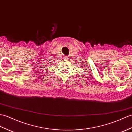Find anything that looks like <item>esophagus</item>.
Returning <instances> with one entry per match:
<instances>
[{"instance_id":"esophagus-1","label":"esophagus","mask_w":132,"mask_h":132,"mask_svg":"<svg viewBox=\"0 0 132 132\" xmlns=\"http://www.w3.org/2000/svg\"><path fill=\"white\" fill-rule=\"evenodd\" d=\"M64 59H65V60H67V57L66 56L65 58H64Z\"/></svg>"}]
</instances>
